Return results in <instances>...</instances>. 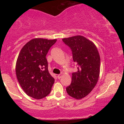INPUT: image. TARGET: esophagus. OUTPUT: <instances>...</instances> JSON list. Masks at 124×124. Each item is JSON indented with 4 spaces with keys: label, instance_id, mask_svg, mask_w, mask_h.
<instances>
[{
    "label": "esophagus",
    "instance_id": "obj_1",
    "mask_svg": "<svg viewBox=\"0 0 124 124\" xmlns=\"http://www.w3.org/2000/svg\"><path fill=\"white\" fill-rule=\"evenodd\" d=\"M62 74H60V75H58V76H57V78H58V79H61V78H62Z\"/></svg>",
    "mask_w": 124,
    "mask_h": 124
}]
</instances>
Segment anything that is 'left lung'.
Returning <instances> with one entry per match:
<instances>
[{"label": "left lung", "mask_w": 124, "mask_h": 124, "mask_svg": "<svg viewBox=\"0 0 124 124\" xmlns=\"http://www.w3.org/2000/svg\"><path fill=\"white\" fill-rule=\"evenodd\" d=\"M62 41L71 48L73 61L78 65V72L72 73V83L66 87V92L72 97L80 100L92 92L99 80V51L92 41L82 35L65 38Z\"/></svg>", "instance_id": "left-lung-1"}]
</instances>
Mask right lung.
I'll use <instances>...</instances> for the list:
<instances>
[{"mask_svg": "<svg viewBox=\"0 0 124 124\" xmlns=\"http://www.w3.org/2000/svg\"><path fill=\"white\" fill-rule=\"evenodd\" d=\"M57 39L34 38L18 55L16 73L18 83L28 96L41 99L50 93L54 82L49 73L46 55Z\"/></svg>", "mask_w": 124, "mask_h": 124, "instance_id": "obj_1", "label": "right lung"}]
</instances>
